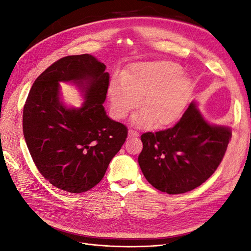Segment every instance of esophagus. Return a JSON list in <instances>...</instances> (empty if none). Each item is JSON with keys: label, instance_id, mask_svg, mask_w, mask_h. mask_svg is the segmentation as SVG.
Returning a JSON list of instances; mask_svg holds the SVG:
<instances>
[{"label": "esophagus", "instance_id": "1", "mask_svg": "<svg viewBox=\"0 0 251 251\" xmlns=\"http://www.w3.org/2000/svg\"><path fill=\"white\" fill-rule=\"evenodd\" d=\"M138 133L133 130H128V137H138Z\"/></svg>", "mask_w": 251, "mask_h": 251}]
</instances>
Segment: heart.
I'll return each mask as SVG.
<instances>
[{"label":"heart","mask_w":251,"mask_h":251,"mask_svg":"<svg viewBox=\"0 0 251 251\" xmlns=\"http://www.w3.org/2000/svg\"><path fill=\"white\" fill-rule=\"evenodd\" d=\"M173 62L135 64L127 75L114 77L109 86L111 112L118 119L127 116L139 104L142 109L132 118L133 124L149 127L169 126L183 113L192 90V81L181 74Z\"/></svg>","instance_id":"b5f03b06"}]
</instances>
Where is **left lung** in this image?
Instances as JSON below:
<instances>
[{"label": "left lung", "instance_id": "left-lung-1", "mask_svg": "<svg viewBox=\"0 0 251 251\" xmlns=\"http://www.w3.org/2000/svg\"><path fill=\"white\" fill-rule=\"evenodd\" d=\"M230 138L229 126L209 124L192 101L173 127L141 135L138 163L155 188L170 195L183 194L215 173Z\"/></svg>", "mask_w": 251, "mask_h": 251}]
</instances>
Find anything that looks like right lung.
<instances>
[{"mask_svg": "<svg viewBox=\"0 0 251 251\" xmlns=\"http://www.w3.org/2000/svg\"><path fill=\"white\" fill-rule=\"evenodd\" d=\"M109 78L93 55H70L47 68L30 89L23 111L28 150L44 178L65 192L79 194L100 183L126 139V126L103 108ZM59 81L81 90V107L62 102Z\"/></svg>", "mask_w": 251, "mask_h": 251, "instance_id": "add662e5", "label": "right lung"}]
</instances>
